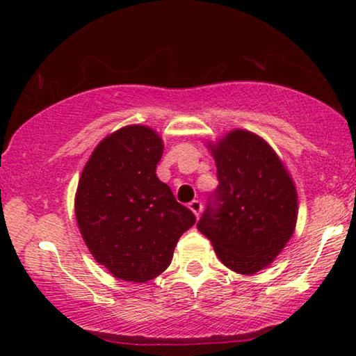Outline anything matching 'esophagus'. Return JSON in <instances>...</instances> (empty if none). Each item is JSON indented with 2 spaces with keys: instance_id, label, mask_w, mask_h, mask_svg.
<instances>
[{
  "instance_id": "34e87169",
  "label": "esophagus",
  "mask_w": 356,
  "mask_h": 356,
  "mask_svg": "<svg viewBox=\"0 0 356 356\" xmlns=\"http://www.w3.org/2000/svg\"><path fill=\"white\" fill-rule=\"evenodd\" d=\"M188 207L191 209L194 216L199 217V213H201V211H202V202H201V201H197V199H194V201H191V202L188 204Z\"/></svg>"
}]
</instances>
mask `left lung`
<instances>
[{"instance_id": "obj_1", "label": "left lung", "mask_w": 356, "mask_h": 356, "mask_svg": "<svg viewBox=\"0 0 356 356\" xmlns=\"http://www.w3.org/2000/svg\"><path fill=\"white\" fill-rule=\"evenodd\" d=\"M209 149L218 186L197 230L228 269L251 275L272 264L293 235L298 216L293 179L274 149L250 131H230Z\"/></svg>"}]
</instances>
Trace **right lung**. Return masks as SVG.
Segmentation results:
<instances>
[{"mask_svg": "<svg viewBox=\"0 0 356 356\" xmlns=\"http://www.w3.org/2000/svg\"><path fill=\"white\" fill-rule=\"evenodd\" d=\"M162 138L124 126L97 145L76 191V220L95 261L126 282L152 280L172 262L179 236L196 222L155 175Z\"/></svg>", "mask_w": 356, "mask_h": 356, "instance_id": "add662e5", "label": "right lung"}]
</instances>
